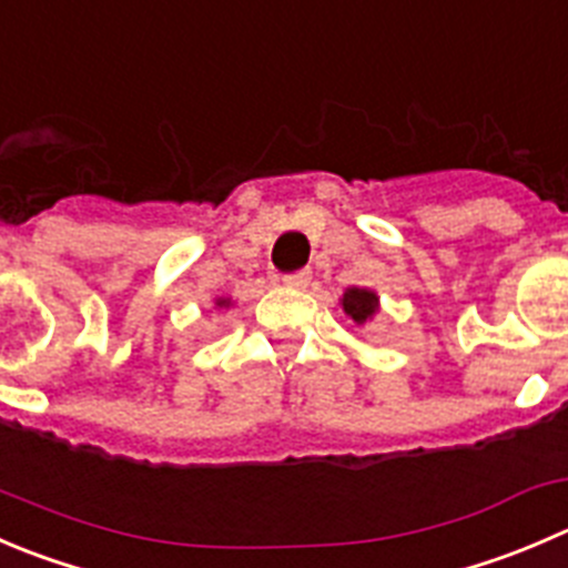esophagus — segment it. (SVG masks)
I'll return each instance as SVG.
<instances>
[{"label":"esophagus","mask_w":568,"mask_h":568,"mask_svg":"<svg viewBox=\"0 0 568 568\" xmlns=\"http://www.w3.org/2000/svg\"><path fill=\"white\" fill-rule=\"evenodd\" d=\"M283 283L288 285V288H307V283H311V272H294V274H285Z\"/></svg>","instance_id":"34e87169"}]
</instances>
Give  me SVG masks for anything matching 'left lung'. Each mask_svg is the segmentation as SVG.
Instances as JSON below:
<instances>
[{"mask_svg":"<svg viewBox=\"0 0 568 568\" xmlns=\"http://www.w3.org/2000/svg\"><path fill=\"white\" fill-rule=\"evenodd\" d=\"M341 307H344L346 316L355 324H366L368 318H374V313L379 311V300L374 291L368 288H346L344 296H341Z\"/></svg>","mask_w":568,"mask_h":568,"instance_id":"left-lung-1","label":"left lung"}]
</instances>
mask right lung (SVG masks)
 Returning a JSON list of instances; mask_svg holds the SVG:
<instances>
[{
	"mask_svg": "<svg viewBox=\"0 0 568 568\" xmlns=\"http://www.w3.org/2000/svg\"><path fill=\"white\" fill-rule=\"evenodd\" d=\"M216 307H230V300H224L222 296V300H216Z\"/></svg>",
	"mask_w": 568,
	"mask_h": 568,
	"instance_id": "right-lung-1",
	"label": "right lung"
}]
</instances>
